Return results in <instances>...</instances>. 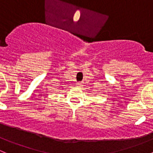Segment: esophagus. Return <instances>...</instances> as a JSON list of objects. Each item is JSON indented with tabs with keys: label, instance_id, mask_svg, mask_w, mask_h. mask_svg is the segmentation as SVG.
<instances>
[{
	"label": "esophagus",
	"instance_id": "34e87169",
	"mask_svg": "<svg viewBox=\"0 0 153 153\" xmlns=\"http://www.w3.org/2000/svg\"><path fill=\"white\" fill-rule=\"evenodd\" d=\"M77 86H78V87H82V86H83L82 82H78V83H77Z\"/></svg>",
	"mask_w": 153,
	"mask_h": 153
}]
</instances>
